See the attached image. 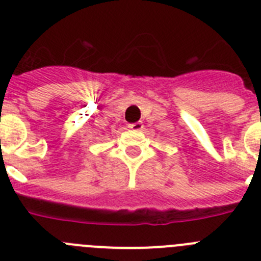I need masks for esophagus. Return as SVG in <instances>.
<instances>
[{
    "label": "esophagus",
    "instance_id": "1",
    "mask_svg": "<svg viewBox=\"0 0 261 261\" xmlns=\"http://www.w3.org/2000/svg\"><path fill=\"white\" fill-rule=\"evenodd\" d=\"M128 128L132 129V130H136V132H138V130H142V129H144V124H142L141 121H137V123L129 124Z\"/></svg>",
    "mask_w": 261,
    "mask_h": 261
}]
</instances>
